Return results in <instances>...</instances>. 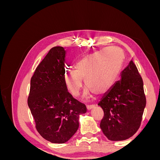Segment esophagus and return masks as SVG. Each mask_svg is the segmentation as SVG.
<instances>
[{
    "label": "esophagus",
    "instance_id": "esophagus-1",
    "mask_svg": "<svg viewBox=\"0 0 160 160\" xmlns=\"http://www.w3.org/2000/svg\"><path fill=\"white\" fill-rule=\"evenodd\" d=\"M93 108H94V105H88V106H87V109H88V111L91 110Z\"/></svg>",
    "mask_w": 160,
    "mask_h": 160
}]
</instances>
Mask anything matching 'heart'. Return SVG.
Segmentation results:
<instances>
[{"mask_svg": "<svg viewBox=\"0 0 160 160\" xmlns=\"http://www.w3.org/2000/svg\"><path fill=\"white\" fill-rule=\"evenodd\" d=\"M123 60V52L118 47H109L86 55L77 62L75 71H66L63 81L66 88L75 98L83 88V79L88 88L83 98L91 93L100 95L108 92L117 80Z\"/></svg>", "mask_w": 160, "mask_h": 160, "instance_id": "1", "label": "heart"}]
</instances>
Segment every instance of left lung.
Instances as JSON below:
<instances>
[{
    "label": "left lung",
    "mask_w": 160,
    "mask_h": 160,
    "mask_svg": "<svg viewBox=\"0 0 160 160\" xmlns=\"http://www.w3.org/2000/svg\"><path fill=\"white\" fill-rule=\"evenodd\" d=\"M146 105L143 83L133 61L121 72V79L105 93L98 105L104 116L100 123L111 141H123L137 132Z\"/></svg>",
    "instance_id": "left-lung-1"
}]
</instances>
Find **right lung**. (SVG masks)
Masks as SVG:
<instances>
[{"instance_id": "1", "label": "right lung", "mask_w": 160, "mask_h": 160, "mask_svg": "<svg viewBox=\"0 0 160 160\" xmlns=\"http://www.w3.org/2000/svg\"><path fill=\"white\" fill-rule=\"evenodd\" d=\"M66 51L50 49L31 79L28 105L41 136L54 143H64L79 128V118L86 106L72 98L63 81Z\"/></svg>"}]
</instances>
